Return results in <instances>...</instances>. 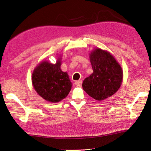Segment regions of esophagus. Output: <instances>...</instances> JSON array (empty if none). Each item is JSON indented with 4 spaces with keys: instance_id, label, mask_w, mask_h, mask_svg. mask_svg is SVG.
<instances>
[{
    "instance_id": "obj_1",
    "label": "esophagus",
    "mask_w": 151,
    "mask_h": 151,
    "mask_svg": "<svg viewBox=\"0 0 151 151\" xmlns=\"http://www.w3.org/2000/svg\"><path fill=\"white\" fill-rule=\"evenodd\" d=\"M82 81H77L75 82V84H76V85H77V86H81V84H82Z\"/></svg>"
}]
</instances>
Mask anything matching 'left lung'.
I'll return each mask as SVG.
<instances>
[{"label":"left lung","instance_id":"1","mask_svg":"<svg viewBox=\"0 0 151 151\" xmlns=\"http://www.w3.org/2000/svg\"><path fill=\"white\" fill-rule=\"evenodd\" d=\"M90 61L93 72L83 81V89L93 99L104 100L115 93L121 86L122 68L109 52L100 48L90 54Z\"/></svg>","mask_w":151,"mask_h":151}]
</instances>
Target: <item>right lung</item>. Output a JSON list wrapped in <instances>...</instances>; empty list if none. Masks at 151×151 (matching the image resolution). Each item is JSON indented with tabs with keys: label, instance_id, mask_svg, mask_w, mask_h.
Wrapping results in <instances>:
<instances>
[{
	"label": "right lung",
	"instance_id": "obj_1",
	"mask_svg": "<svg viewBox=\"0 0 151 151\" xmlns=\"http://www.w3.org/2000/svg\"><path fill=\"white\" fill-rule=\"evenodd\" d=\"M61 58L56 64L45 61L40 63L34 69L32 84L38 94L47 101L57 103L68 96L72 83L66 72L61 69Z\"/></svg>",
	"mask_w": 151,
	"mask_h": 151
}]
</instances>
